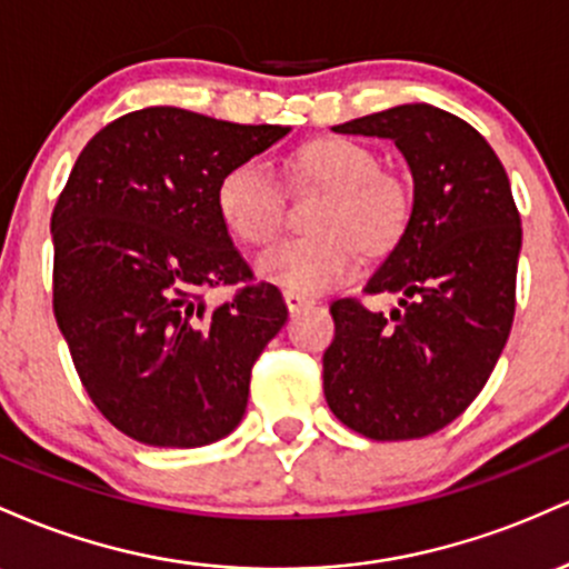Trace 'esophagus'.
Instances as JSON below:
<instances>
[{
    "mask_svg": "<svg viewBox=\"0 0 569 569\" xmlns=\"http://www.w3.org/2000/svg\"><path fill=\"white\" fill-rule=\"evenodd\" d=\"M284 303H287V309H290V311H301V309H306V306H311L315 301H311V298L301 296V292L284 290Z\"/></svg>",
    "mask_w": 569,
    "mask_h": 569,
    "instance_id": "34e87169",
    "label": "esophagus"
}]
</instances>
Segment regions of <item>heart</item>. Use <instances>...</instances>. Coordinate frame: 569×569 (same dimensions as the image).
Segmentation results:
<instances>
[{"label":"heart","mask_w":569,"mask_h":569,"mask_svg":"<svg viewBox=\"0 0 569 569\" xmlns=\"http://www.w3.org/2000/svg\"><path fill=\"white\" fill-rule=\"evenodd\" d=\"M298 169L311 182L333 190L317 217L319 236L271 244L254 260L258 273L284 290L317 296L349 282L366 250L392 244L411 217V190L398 174L381 171L368 144L328 137L298 152ZM217 209L236 239L266 244L279 233L287 212V188L266 158H247L222 174Z\"/></svg>","instance_id":"b5f03b06"}]
</instances>
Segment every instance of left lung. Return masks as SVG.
Here are the masks:
<instances>
[{
	"instance_id": "8db88e82",
	"label": "left lung",
	"mask_w": 569,
	"mask_h": 569,
	"mask_svg": "<svg viewBox=\"0 0 569 569\" xmlns=\"http://www.w3.org/2000/svg\"><path fill=\"white\" fill-rule=\"evenodd\" d=\"M392 139L413 177L408 226L366 292L330 306L336 338L322 357L325 400L370 440L425 438L455 422L487 385L516 311L521 217L500 158L457 114L400 104L333 126Z\"/></svg>"
}]
</instances>
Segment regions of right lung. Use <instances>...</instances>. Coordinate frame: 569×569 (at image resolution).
<instances>
[{
	"label": "right lung",
	"instance_id": "obj_1",
	"mask_svg": "<svg viewBox=\"0 0 569 569\" xmlns=\"http://www.w3.org/2000/svg\"><path fill=\"white\" fill-rule=\"evenodd\" d=\"M287 131L147 107L82 147L50 217L53 311L82 387L123 436L196 449L244 417L287 306L252 282L217 184ZM228 283L232 301L209 307L206 292Z\"/></svg>",
	"mask_w": 569,
	"mask_h": 569
}]
</instances>
